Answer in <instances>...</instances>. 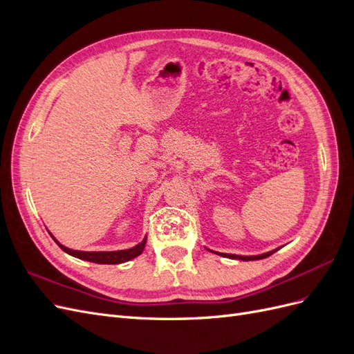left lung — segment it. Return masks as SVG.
Wrapping results in <instances>:
<instances>
[{
  "label": "left lung",
  "instance_id": "8db88e82",
  "mask_svg": "<svg viewBox=\"0 0 354 354\" xmlns=\"http://www.w3.org/2000/svg\"><path fill=\"white\" fill-rule=\"evenodd\" d=\"M277 250H273L270 252H266L261 255H233V254H223V252H216L221 257H227V259H236V260H242V261H251V260H261V259H267V257L272 255L273 252H276Z\"/></svg>",
  "mask_w": 354,
  "mask_h": 354
}]
</instances>
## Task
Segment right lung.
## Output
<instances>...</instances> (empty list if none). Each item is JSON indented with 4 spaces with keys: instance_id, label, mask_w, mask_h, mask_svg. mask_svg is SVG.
I'll list each match as a JSON object with an SVG mask.
<instances>
[{
    "instance_id": "add662e5",
    "label": "right lung",
    "mask_w": 354,
    "mask_h": 354,
    "mask_svg": "<svg viewBox=\"0 0 354 354\" xmlns=\"http://www.w3.org/2000/svg\"><path fill=\"white\" fill-rule=\"evenodd\" d=\"M51 234V233H50ZM51 238L56 241V243L60 246V248L68 252L69 255L72 257H77V259H81V260H85V261H91V263H97V264H121V263H125L128 260H133L136 259L137 255H140L145 250L146 246V236L145 239L133 246V248L130 250H122V251H99V252H88V251H75V250H69L66 248L65 245H62L55 236L51 234Z\"/></svg>"
}]
</instances>
